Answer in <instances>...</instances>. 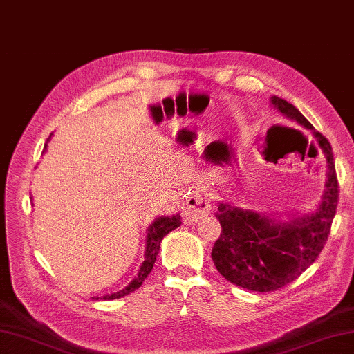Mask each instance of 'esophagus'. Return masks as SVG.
<instances>
[{"instance_id":"obj_1","label":"esophagus","mask_w":354,"mask_h":354,"mask_svg":"<svg viewBox=\"0 0 354 354\" xmlns=\"http://www.w3.org/2000/svg\"><path fill=\"white\" fill-rule=\"evenodd\" d=\"M212 194L204 189H193L189 192V198H187L185 204V213L189 219L198 221L202 217L208 216L212 213Z\"/></svg>"}]
</instances>
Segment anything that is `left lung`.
<instances>
[{"mask_svg":"<svg viewBox=\"0 0 354 354\" xmlns=\"http://www.w3.org/2000/svg\"><path fill=\"white\" fill-rule=\"evenodd\" d=\"M270 106L312 132L326 158L327 179L317 208L306 214H290L288 221L230 202L219 204L216 219L221 222L222 232L212 251L214 266L225 280L255 292L283 288L317 260L330 234L339 196L328 140L315 131L292 103L272 95Z\"/></svg>","mask_w":354,"mask_h":354,"instance_id":"left-lung-1","label":"left lung"}]
</instances>
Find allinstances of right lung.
<instances>
[{
  "instance_id": "obj_1",
  "label": "right lung",
  "mask_w": 354,
  "mask_h": 354,
  "mask_svg": "<svg viewBox=\"0 0 354 354\" xmlns=\"http://www.w3.org/2000/svg\"><path fill=\"white\" fill-rule=\"evenodd\" d=\"M53 135V133H51ZM51 135L48 137L47 142L51 140ZM47 142H45L44 150L42 152L45 153V150H47ZM179 225H181V216L178 214H173V216H160L158 219H155L152 222V225L147 228V236H146V250H145V261L141 263L140 270H138V275L133 278V280L126 286L124 289L118 290L111 293V295H104V297H95V299H115V298H122L129 295L131 292L137 290L140 286L142 284V281L146 280L147 275L150 274V270H152L155 261H156V255L160 252V248H161V240L169 234L170 231H173L175 228H178Z\"/></svg>"
}]
</instances>
